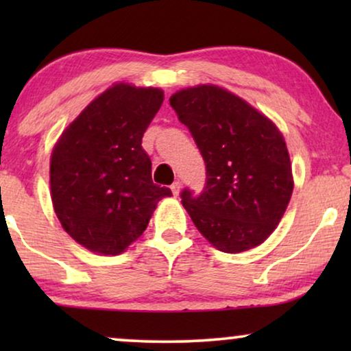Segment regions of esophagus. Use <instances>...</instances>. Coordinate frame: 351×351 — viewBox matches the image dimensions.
<instances>
[{"label":"esophagus","mask_w":351,"mask_h":351,"mask_svg":"<svg viewBox=\"0 0 351 351\" xmlns=\"http://www.w3.org/2000/svg\"><path fill=\"white\" fill-rule=\"evenodd\" d=\"M171 191H172V195H174V196L179 195V191H180V182L179 180H176L174 184L171 185Z\"/></svg>","instance_id":"esophagus-1"}]
</instances>
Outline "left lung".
<instances>
[{
	"label": "left lung",
	"instance_id": "left-lung-1",
	"mask_svg": "<svg viewBox=\"0 0 351 351\" xmlns=\"http://www.w3.org/2000/svg\"><path fill=\"white\" fill-rule=\"evenodd\" d=\"M169 104L206 162L203 191L180 193L196 228L222 252L262 244L280 223L294 189L280 129L246 100L214 84L177 90Z\"/></svg>",
	"mask_w": 351,
	"mask_h": 351
}]
</instances>
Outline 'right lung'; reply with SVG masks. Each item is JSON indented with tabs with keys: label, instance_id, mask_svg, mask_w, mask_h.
<instances>
[{
	"label": "right lung",
	"instance_id": "obj_1",
	"mask_svg": "<svg viewBox=\"0 0 351 351\" xmlns=\"http://www.w3.org/2000/svg\"><path fill=\"white\" fill-rule=\"evenodd\" d=\"M158 88L118 83L62 132L51 156L57 219L89 251L117 256L145 232L158 201L172 196L152 180L142 137L160 110Z\"/></svg>",
	"mask_w": 351,
	"mask_h": 351
}]
</instances>
